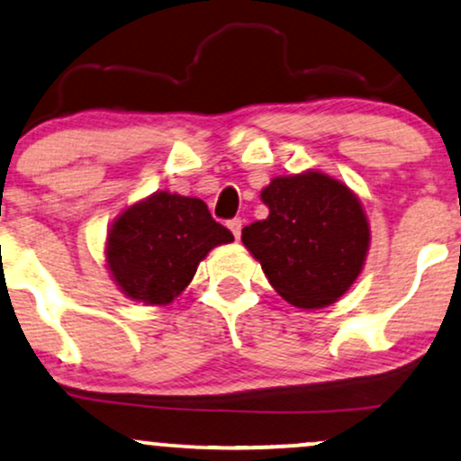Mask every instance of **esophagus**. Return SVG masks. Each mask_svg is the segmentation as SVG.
<instances>
[{
  "mask_svg": "<svg viewBox=\"0 0 461 461\" xmlns=\"http://www.w3.org/2000/svg\"><path fill=\"white\" fill-rule=\"evenodd\" d=\"M227 227L231 230V234L236 236V240H240V231H242V219H231L230 223H227Z\"/></svg>",
  "mask_w": 461,
  "mask_h": 461,
  "instance_id": "1",
  "label": "esophagus"
}]
</instances>
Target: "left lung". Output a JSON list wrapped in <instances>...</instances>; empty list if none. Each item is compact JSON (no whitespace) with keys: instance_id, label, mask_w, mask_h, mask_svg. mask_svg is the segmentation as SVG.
<instances>
[{"instance_id":"1","label":"left lung","mask_w":461,"mask_h":461,"mask_svg":"<svg viewBox=\"0 0 461 461\" xmlns=\"http://www.w3.org/2000/svg\"><path fill=\"white\" fill-rule=\"evenodd\" d=\"M262 202L268 216L242 230V245L276 294L298 309L339 301L358 279L371 240L357 193L309 169L273 177Z\"/></svg>"}]
</instances>
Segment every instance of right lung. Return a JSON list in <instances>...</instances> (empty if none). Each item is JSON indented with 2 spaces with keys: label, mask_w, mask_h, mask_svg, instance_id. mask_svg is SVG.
I'll return each instance as SVG.
<instances>
[{
  "label": "right lung",
  "mask_w": 461,
  "mask_h": 461,
  "mask_svg": "<svg viewBox=\"0 0 461 461\" xmlns=\"http://www.w3.org/2000/svg\"><path fill=\"white\" fill-rule=\"evenodd\" d=\"M231 240L202 199L157 191L113 221L104 259L124 296L163 307L185 292L214 247Z\"/></svg>",
  "instance_id": "right-lung-1"
}]
</instances>
